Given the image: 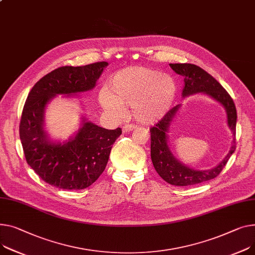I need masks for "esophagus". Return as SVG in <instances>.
I'll return each mask as SVG.
<instances>
[{"label": "esophagus", "instance_id": "1", "mask_svg": "<svg viewBox=\"0 0 255 255\" xmlns=\"http://www.w3.org/2000/svg\"><path fill=\"white\" fill-rule=\"evenodd\" d=\"M135 128H136V126L135 125H132V124H126L124 127H123V132H130V131H133Z\"/></svg>", "mask_w": 255, "mask_h": 255}]
</instances>
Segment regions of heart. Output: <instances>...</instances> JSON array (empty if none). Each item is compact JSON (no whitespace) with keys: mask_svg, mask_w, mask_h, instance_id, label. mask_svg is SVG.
I'll use <instances>...</instances> for the list:
<instances>
[{"mask_svg":"<svg viewBox=\"0 0 255 255\" xmlns=\"http://www.w3.org/2000/svg\"><path fill=\"white\" fill-rule=\"evenodd\" d=\"M177 94L172 77L145 66H130L115 73L107 82V88L98 94L103 109L115 118L125 114L131 106L138 123L149 125L163 119L171 109Z\"/></svg>","mask_w":255,"mask_h":255,"instance_id":"obj_1","label":"heart"}]
</instances>
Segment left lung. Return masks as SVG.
<instances>
[{
    "mask_svg": "<svg viewBox=\"0 0 255 255\" xmlns=\"http://www.w3.org/2000/svg\"><path fill=\"white\" fill-rule=\"evenodd\" d=\"M170 67L177 75L183 77L184 85L181 93L183 98L202 93L224 107L227 114L228 127L233 134L230 150L224 160L211 169L198 170L180 162L173 155L169 144L168 133L172 124L176 121L181 109L180 105L169 111L155 127L150 128V158L158 174L166 182L173 185H194L215 178L234 154L236 149L237 111L232 97L225 88L200 66L191 63H170Z\"/></svg>",
    "mask_w": 255,
    "mask_h": 255,
    "instance_id": "left-lung-1",
    "label": "left lung"
}]
</instances>
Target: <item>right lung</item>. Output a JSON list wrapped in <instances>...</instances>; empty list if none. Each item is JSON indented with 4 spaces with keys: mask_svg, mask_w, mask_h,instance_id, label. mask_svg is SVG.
<instances>
[{
    "mask_svg": "<svg viewBox=\"0 0 255 255\" xmlns=\"http://www.w3.org/2000/svg\"><path fill=\"white\" fill-rule=\"evenodd\" d=\"M96 62L84 66H62L36 83L23 107L19 135L27 164L44 181L62 190L88 188L104 172L111 149L122 134L88 121L83 115L80 128L66 140H56L45 128V114L57 95L78 98L92 90L108 66Z\"/></svg>",
    "mask_w": 255,
    "mask_h": 255,
    "instance_id": "right-lung-1",
    "label": "right lung"
}]
</instances>
